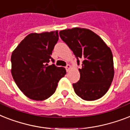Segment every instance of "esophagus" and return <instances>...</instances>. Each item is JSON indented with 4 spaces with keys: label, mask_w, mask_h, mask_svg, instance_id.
<instances>
[{
    "label": "esophagus",
    "mask_w": 130,
    "mask_h": 130,
    "mask_svg": "<svg viewBox=\"0 0 130 130\" xmlns=\"http://www.w3.org/2000/svg\"><path fill=\"white\" fill-rule=\"evenodd\" d=\"M71 69H72V66H70V64H68V65L66 66V70L67 72H69L70 71V70H71Z\"/></svg>",
    "instance_id": "esophagus-1"
}]
</instances>
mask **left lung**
I'll return each instance as SVG.
<instances>
[{
    "mask_svg": "<svg viewBox=\"0 0 130 130\" xmlns=\"http://www.w3.org/2000/svg\"><path fill=\"white\" fill-rule=\"evenodd\" d=\"M61 39L77 58L82 59L80 80L73 84L74 92L84 100L101 98L111 85L114 66L111 50L94 32L85 28L74 27L60 31Z\"/></svg>",
    "mask_w": 130,
    "mask_h": 130,
    "instance_id": "obj_1",
    "label": "left lung"
}]
</instances>
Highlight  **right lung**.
<instances>
[{
    "mask_svg": "<svg viewBox=\"0 0 130 130\" xmlns=\"http://www.w3.org/2000/svg\"><path fill=\"white\" fill-rule=\"evenodd\" d=\"M58 31L32 33L25 37L11 55V74L14 82L26 96L43 101L56 90L58 83L66 74L63 67L48 66Z\"/></svg>",
    "mask_w": 130,
    "mask_h": 130,
    "instance_id": "add662e5",
    "label": "right lung"
}]
</instances>
